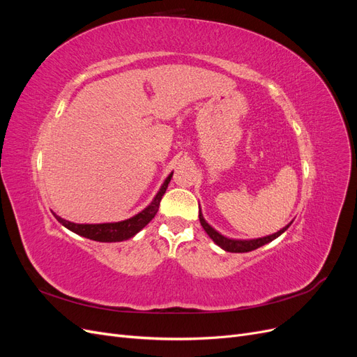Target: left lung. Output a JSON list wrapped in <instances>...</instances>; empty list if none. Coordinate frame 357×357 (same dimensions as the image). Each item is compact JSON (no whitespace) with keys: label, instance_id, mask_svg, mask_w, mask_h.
<instances>
[{"label":"left lung","instance_id":"obj_1","mask_svg":"<svg viewBox=\"0 0 357 357\" xmlns=\"http://www.w3.org/2000/svg\"><path fill=\"white\" fill-rule=\"evenodd\" d=\"M199 222H201V226L204 228V231L207 232V235L210 236V238L218 244L220 248H223L225 252H231V253H247V252H252V250H256V248L262 247L268 243L274 241L275 238H278L280 235H282L284 231H287L289 226L291 225V220L290 223H287L284 228H282L280 231H277L275 234H271V235H266V236H261V238H252V240H236V238H229V236H226L223 234H220L219 231H215L213 226L204 219V214L199 208Z\"/></svg>","mask_w":357,"mask_h":357}]
</instances>
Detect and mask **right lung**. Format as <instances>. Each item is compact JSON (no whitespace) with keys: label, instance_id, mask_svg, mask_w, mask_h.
<instances>
[{"label":"right lung","instance_id":"add662e5","mask_svg":"<svg viewBox=\"0 0 357 357\" xmlns=\"http://www.w3.org/2000/svg\"><path fill=\"white\" fill-rule=\"evenodd\" d=\"M172 177V172H169L168 177L162 183L158 193L155 195V198L152 199L146 208H143L142 211H138L137 214H134L132 218L121 220V222H109V223H74L70 220L62 219L61 215L53 213L56 220L66 226L67 229H70L71 232L77 234L80 236H84V238H89L92 241H100V243H121V241H126L129 238H132L139 231H142L146 225H149V222L152 220L158 210H159V204L162 197L169 185Z\"/></svg>","mask_w":357,"mask_h":357}]
</instances>
